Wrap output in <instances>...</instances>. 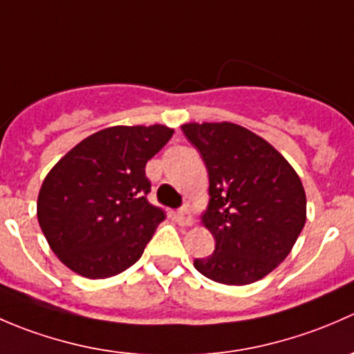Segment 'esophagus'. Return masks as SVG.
I'll use <instances>...</instances> for the list:
<instances>
[{"label":"esophagus","mask_w":354,"mask_h":354,"mask_svg":"<svg viewBox=\"0 0 354 354\" xmlns=\"http://www.w3.org/2000/svg\"><path fill=\"white\" fill-rule=\"evenodd\" d=\"M174 219H176V223L180 226H192L194 224V214H192V210L188 207H183V209H180L174 214Z\"/></svg>","instance_id":"1"}]
</instances>
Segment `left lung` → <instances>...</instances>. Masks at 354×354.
<instances>
[{
    "label": "left lung",
    "instance_id": "left-lung-1",
    "mask_svg": "<svg viewBox=\"0 0 354 354\" xmlns=\"http://www.w3.org/2000/svg\"><path fill=\"white\" fill-rule=\"evenodd\" d=\"M185 137L209 171L202 224L216 250L195 259L200 274L245 286L272 272L289 255L306 221L301 180L272 145L240 124L185 123Z\"/></svg>",
    "mask_w": 354,
    "mask_h": 354
}]
</instances>
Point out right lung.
I'll use <instances>...</instances> for the list:
<instances>
[{"label": "right lung", "instance_id": "1", "mask_svg": "<svg viewBox=\"0 0 354 354\" xmlns=\"http://www.w3.org/2000/svg\"><path fill=\"white\" fill-rule=\"evenodd\" d=\"M166 124L109 127L84 138L42 181L37 219L70 270L106 279L144 253L162 209L149 203L145 164L173 137Z\"/></svg>", "mask_w": 354, "mask_h": 354}]
</instances>
